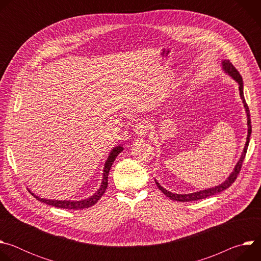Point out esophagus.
Wrapping results in <instances>:
<instances>
[{
  "mask_svg": "<svg viewBox=\"0 0 261 261\" xmlns=\"http://www.w3.org/2000/svg\"><path fill=\"white\" fill-rule=\"evenodd\" d=\"M148 130H150V126L147 125V123L145 121H140L138 122L136 125H135V128H134V132L137 136H143L145 135Z\"/></svg>",
  "mask_w": 261,
  "mask_h": 261,
  "instance_id": "1",
  "label": "esophagus"
}]
</instances>
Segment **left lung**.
Here are the masks:
<instances>
[{"label":"left lung","instance_id":"8db88e82","mask_svg":"<svg viewBox=\"0 0 261 261\" xmlns=\"http://www.w3.org/2000/svg\"><path fill=\"white\" fill-rule=\"evenodd\" d=\"M222 69L223 71H224L226 74H228V75L230 77H232L239 85V91H240V96H241V99L243 101V104H244V107H245V110H246V114H247V125H248V135H247V141H246V144L244 146V150L242 152V155H241V158L240 160L238 161V163L236 164L234 168H233V171L229 174V176L223 181L221 184H219L218 186H215V187H212V188H208V189H204V190H200V191H196V192H193V193H189V194H176V193H172L168 190H166L165 188H163L162 186L155 179L156 181V185L157 187L167 196L169 197V199L171 200H176V201H181V202H185V201H195V200H199V199H203V198H206V197H210L212 195H215L217 193H220L222 191H224L225 189L229 188L230 186L232 185V182L237 179L238 177V174L240 173L241 171V168H242V165H243V161L245 159V156H246V153H247V148H248V145H249V141H250V136H251V132H252V127H251V119H250V110H249V107L246 103V100H245V96H244V84H243V79L241 76L240 72L236 69V67L230 63V61L228 60H223L222 63Z\"/></svg>","mask_w":261,"mask_h":261}]
</instances>
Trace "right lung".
<instances>
[{"label": "right lung", "instance_id": "right-lung-1", "mask_svg": "<svg viewBox=\"0 0 261 261\" xmlns=\"http://www.w3.org/2000/svg\"><path fill=\"white\" fill-rule=\"evenodd\" d=\"M124 150V147L122 145H117L115 146L113 150L110 151L107 160L105 161L104 164V168H103V173H102V181L100 185V188L90 197L86 198V199H82V200H56V199H46V198H41L39 196L35 195L34 193L31 192L32 195H34V197H36V199H38L41 202H44L48 205H53L56 207H60V208H67V210H83V208H87L90 207L92 205H94L100 198L101 196L104 194L107 185H108V173L109 170L111 168V165H113L114 161L116 160V158L118 157V155Z\"/></svg>", "mask_w": 261, "mask_h": 261}]
</instances>
